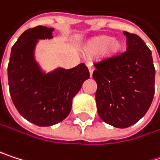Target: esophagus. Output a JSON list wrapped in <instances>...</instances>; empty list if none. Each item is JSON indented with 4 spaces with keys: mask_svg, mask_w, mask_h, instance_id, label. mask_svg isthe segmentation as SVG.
<instances>
[{
    "mask_svg": "<svg viewBox=\"0 0 160 160\" xmlns=\"http://www.w3.org/2000/svg\"><path fill=\"white\" fill-rule=\"evenodd\" d=\"M86 65H87V67H88V70H89L90 76L92 77V75H93V72H94V70H95V67L93 66L92 62H87V63H86Z\"/></svg>",
    "mask_w": 160,
    "mask_h": 160,
    "instance_id": "obj_1",
    "label": "esophagus"
}]
</instances>
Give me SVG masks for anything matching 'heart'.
Listing matches in <instances>:
<instances>
[{"mask_svg":"<svg viewBox=\"0 0 160 160\" xmlns=\"http://www.w3.org/2000/svg\"><path fill=\"white\" fill-rule=\"evenodd\" d=\"M123 49V43L118 39H113L109 35H99L91 39L86 46V51L90 55H98L107 52L114 56L119 54Z\"/></svg>","mask_w":160,"mask_h":160,"instance_id":"obj_1","label":"heart"}]
</instances>
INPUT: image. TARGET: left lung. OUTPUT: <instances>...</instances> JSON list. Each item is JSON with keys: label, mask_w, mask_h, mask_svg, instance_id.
<instances>
[{"label": "left lung", "mask_w": 160, "mask_h": 160, "mask_svg": "<svg viewBox=\"0 0 160 160\" xmlns=\"http://www.w3.org/2000/svg\"><path fill=\"white\" fill-rule=\"evenodd\" d=\"M127 50L95 63L93 78L99 117L119 128L137 123L147 112L155 95L152 52L143 40L128 32Z\"/></svg>", "instance_id": "1"}]
</instances>
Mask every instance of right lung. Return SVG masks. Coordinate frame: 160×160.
Here are the masks:
<instances>
[{
    "mask_svg": "<svg viewBox=\"0 0 160 160\" xmlns=\"http://www.w3.org/2000/svg\"><path fill=\"white\" fill-rule=\"evenodd\" d=\"M53 29L36 26L25 31L12 48L7 67L12 101L29 122L48 127L64 120L72 99L90 78L88 68L79 63L71 69L59 68L50 74L40 71L33 59L37 39L50 38Z\"/></svg>",
    "mask_w": 160,
    "mask_h": 160,
    "instance_id": "1",
    "label": "right lung"
}]
</instances>
